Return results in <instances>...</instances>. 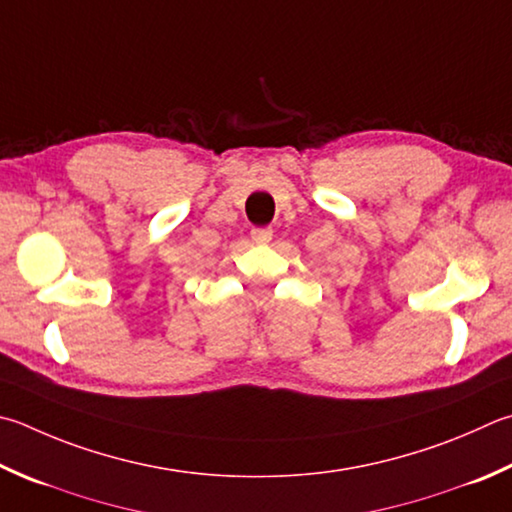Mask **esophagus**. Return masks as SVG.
I'll list each match as a JSON object with an SVG mask.
<instances>
[{"mask_svg": "<svg viewBox=\"0 0 512 512\" xmlns=\"http://www.w3.org/2000/svg\"><path fill=\"white\" fill-rule=\"evenodd\" d=\"M250 239H253L255 244H268V241L273 239V228L271 226L253 228V230H250Z\"/></svg>", "mask_w": 512, "mask_h": 512, "instance_id": "34e87169", "label": "esophagus"}]
</instances>
